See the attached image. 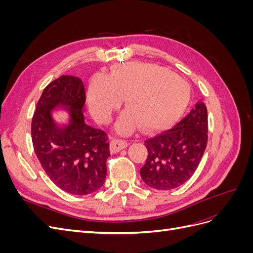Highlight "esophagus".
<instances>
[{"instance_id": "esophagus-1", "label": "esophagus", "mask_w": 253, "mask_h": 253, "mask_svg": "<svg viewBox=\"0 0 253 253\" xmlns=\"http://www.w3.org/2000/svg\"><path fill=\"white\" fill-rule=\"evenodd\" d=\"M127 147V142L126 140L122 139H112L111 143H110V148H111V152L113 153H118L119 151L124 150Z\"/></svg>"}]
</instances>
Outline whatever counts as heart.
Instances as JSON below:
<instances>
[{"label": "heart", "instance_id": "heart-1", "mask_svg": "<svg viewBox=\"0 0 253 253\" xmlns=\"http://www.w3.org/2000/svg\"><path fill=\"white\" fill-rule=\"evenodd\" d=\"M190 97L189 84L167 68L148 63H126L108 78H93L87 101L94 117L101 124H108L125 99L126 111L116 126L117 132L125 135L140 126L144 131L169 126L186 111Z\"/></svg>", "mask_w": 253, "mask_h": 253}]
</instances>
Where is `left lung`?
<instances>
[{
	"label": "left lung",
	"mask_w": 253,
	"mask_h": 253,
	"mask_svg": "<svg viewBox=\"0 0 253 253\" xmlns=\"http://www.w3.org/2000/svg\"><path fill=\"white\" fill-rule=\"evenodd\" d=\"M208 141V113L200 101L173 128L144 141L148 158L140 169L147 186L171 190L183 185L197 169Z\"/></svg>",
	"instance_id": "obj_1"
}]
</instances>
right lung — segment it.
<instances>
[{
    "label": "right lung",
    "mask_w": 253,
    "mask_h": 253,
    "mask_svg": "<svg viewBox=\"0 0 253 253\" xmlns=\"http://www.w3.org/2000/svg\"><path fill=\"white\" fill-rule=\"evenodd\" d=\"M85 89L74 76H61L44 88L32 121L36 155L50 180L73 195H87L100 189L106 176L110 143L105 132L87 126L83 108ZM57 108L70 113L67 125L51 117Z\"/></svg>",
    "instance_id": "right-lung-1"
}]
</instances>
